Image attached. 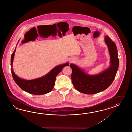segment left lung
Here are the masks:
<instances>
[{"label": "left lung", "mask_w": 132, "mask_h": 132, "mask_svg": "<svg viewBox=\"0 0 132 132\" xmlns=\"http://www.w3.org/2000/svg\"><path fill=\"white\" fill-rule=\"evenodd\" d=\"M104 41L110 56V65L99 74L89 75L76 65H70L72 69V83L79 92L87 94L101 92L109 87L116 77L119 63L117 47L108 36L105 37Z\"/></svg>", "instance_id": "8db88e82"}]
</instances>
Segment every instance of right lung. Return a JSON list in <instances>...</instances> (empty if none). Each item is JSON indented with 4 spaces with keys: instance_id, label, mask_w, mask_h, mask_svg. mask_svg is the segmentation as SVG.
Listing matches in <instances>:
<instances>
[{
    "instance_id": "obj_1",
    "label": "right lung",
    "mask_w": 132,
    "mask_h": 132,
    "mask_svg": "<svg viewBox=\"0 0 132 132\" xmlns=\"http://www.w3.org/2000/svg\"><path fill=\"white\" fill-rule=\"evenodd\" d=\"M19 41L18 42L17 44ZM16 47L11 57V73L14 80L22 90L28 93L34 95H42L48 93L52 91L55 85L56 76L62 69L69 65V62L59 65L52 69L47 74L42 77L35 79L27 80L19 77L12 69L13 60Z\"/></svg>"
}]
</instances>
